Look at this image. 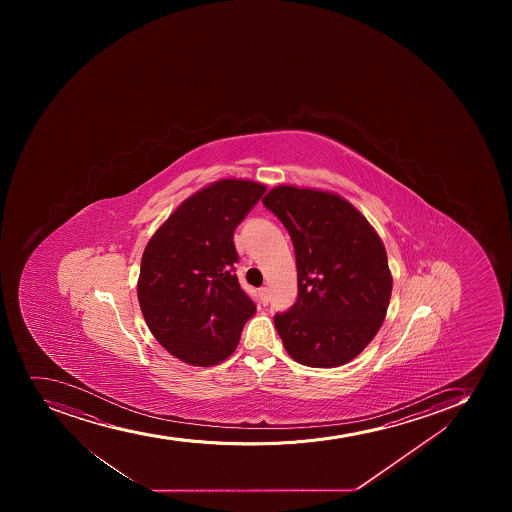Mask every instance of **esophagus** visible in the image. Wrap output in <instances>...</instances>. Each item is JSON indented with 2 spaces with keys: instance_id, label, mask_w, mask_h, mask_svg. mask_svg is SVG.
<instances>
[{
  "instance_id": "34e87169",
  "label": "esophagus",
  "mask_w": 512,
  "mask_h": 512,
  "mask_svg": "<svg viewBox=\"0 0 512 512\" xmlns=\"http://www.w3.org/2000/svg\"><path fill=\"white\" fill-rule=\"evenodd\" d=\"M260 294V300H262V304L267 305L270 302V292L267 287H262V289L259 290Z\"/></svg>"
}]
</instances>
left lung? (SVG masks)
Wrapping results in <instances>:
<instances>
[{"instance_id": "left-lung-1", "label": "left lung", "mask_w": 512, "mask_h": 512, "mask_svg": "<svg viewBox=\"0 0 512 512\" xmlns=\"http://www.w3.org/2000/svg\"><path fill=\"white\" fill-rule=\"evenodd\" d=\"M262 203L289 230L297 262V302L274 317L285 350L309 367L347 364L387 314L392 275L384 243L335 193L280 185Z\"/></svg>"}]
</instances>
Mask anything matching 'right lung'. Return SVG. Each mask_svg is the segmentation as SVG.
Here are the masks:
<instances>
[{
  "label": "right lung",
  "instance_id": "obj_1",
  "mask_svg": "<svg viewBox=\"0 0 512 512\" xmlns=\"http://www.w3.org/2000/svg\"><path fill=\"white\" fill-rule=\"evenodd\" d=\"M264 193V185L250 180L210 183L187 198L145 247L140 309L153 337L182 362H223L257 310L235 275L233 232Z\"/></svg>",
  "mask_w": 512,
  "mask_h": 512
}]
</instances>
